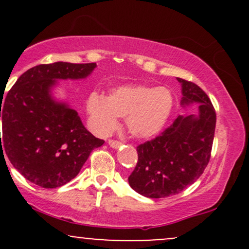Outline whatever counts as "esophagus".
Listing matches in <instances>:
<instances>
[{"mask_svg": "<svg viewBox=\"0 0 249 249\" xmlns=\"http://www.w3.org/2000/svg\"><path fill=\"white\" fill-rule=\"evenodd\" d=\"M108 145L113 148H118L122 145V142L119 141H115V139H110V141H108Z\"/></svg>", "mask_w": 249, "mask_h": 249, "instance_id": "34e87169", "label": "esophagus"}]
</instances>
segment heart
I'll return each mask as SVG.
<instances>
[{
    "instance_id": "obj_1",
    "label": "heart",
    "mask_w": 249,
    "mask_h": 249,
    "mask_svg": "<svg viewBox=\"0 0 249 249\" xmlns=\"http://www.w3.org/2000/svg\"><path fill=\"white\" fill-rule=\"evenodd\" d=\"M173 102L171 90L164 87L123 85L112 89L107 97L92 92L87 101L89 125L104 137L115 130L121 117L134 138H152L170 118Z\"/></svg>"
}]
</instances>
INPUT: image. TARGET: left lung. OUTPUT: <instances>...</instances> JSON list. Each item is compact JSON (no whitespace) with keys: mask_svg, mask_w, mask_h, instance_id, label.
Masks as SVG:
<instances>
[{"mask_svg":"<svg viewBox=\"0 0 249 249\" xmlns=\"http://www.w3.org/2000/svg\"><path fill=\"white\" fill-rule=\"evenodd\" d=\"M178 81L184 96L181 104L199 103V115L178 116L159 136L137 146L138 161L128 184L147 198L180 193L199 179L211 158L216 123L212 102L196 83Z\"/></svg>","mask_w":249,"mask_h":249,"instance_id":"8db88e82","label":"left lung"}]
</instances>
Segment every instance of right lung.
Wrapping results in <instances>:
<instances>
[{
  "label": "right lung",
  "instance_id": "1",
  "mask_svg": "<svg viewBox=\"0 0 249 249\" xmlns=\"http://www.w3.org/2000/svg\"><path fill=\"white\" fill-rule=\"evenodd\" d=\"M95 68L96 63L36 65L1 97L0 153L33 184L63 186L79 173L92 150L104 144L84 127L75 110L50 95L56 79L85 78Z\"/></svg>",
  "mask_w": 249,
  "mask_h": 249
}]
</instances>
